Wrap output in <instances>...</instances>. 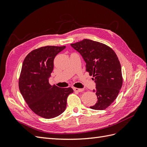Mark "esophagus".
Here are the masks:
<instances>
[{
	"instance_id": "obj_1",
	"label": "esophagus",
	"mask_w": 147,
	"mask_h": 147,
	"mask_svg": "<svg viewBox=\"0 0 147 147\" xmlns=\"http://www.w3.org/2000/svg\"><path fill=\"white\" fill-rule=\"evenodd\" d=\"M74 90L75 92H82L84 90L83 89H80V88H74Z\"/></svg>"
}]
</instances>
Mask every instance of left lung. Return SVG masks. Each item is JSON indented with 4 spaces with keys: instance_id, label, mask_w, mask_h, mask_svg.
Instances as JSON below:
<instances>
[{
    "instance_id": "obj_1",
    "label": "left lung",
    "mask_w": 147,
    "mask_h": 147,
    "mask_svg": "<svg viewBox=\"0 0 147 147\" xmlns=\"http://www.w3.org/2000/svg\"><path fill=\"white\" fill-rule=\"evenodd\" d=\"M86 63V70L93 76L97 97L94 110H105L116 99L123 84L121 67L116 53L105 44L89 39L70 44Z\"/></svg>"
}]
</instances>
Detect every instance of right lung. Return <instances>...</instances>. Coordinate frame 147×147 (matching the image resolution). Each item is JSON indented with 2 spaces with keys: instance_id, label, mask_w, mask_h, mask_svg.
Returning <instances> with one entry per match:
<instances>
[{
  "instance_id": "obj_1",
  "label": "right lung",
  "mask_w": 147,
  "mask_h": 147,
  "mask_svg": "<svg viewBox=\"0 0 147 147\" xmlns=\"http://www.w3.org/2000/svg\"><path fill=\"white\" fill-rule=\"evenodd\" d=\"M65 46H46L26 56L22 65L19 88L29 108L38 116L51 119L63 113L72 88L51 86L49 78L54 67V59Z\"/></svg>"
}]
</instances>
